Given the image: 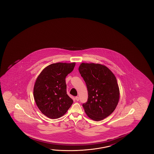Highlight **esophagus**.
<instances>
[{
    "label": "esophagus",
    "instance_id": "34e87169",
    "mask_svg": "<svg viewBox=\"0 0 154 154\" xmlns=\"http://www.w3.org/2000/svg\"><path fill=\"white\" fill-rule=\"evenodd\" d=\"M75 99H76V101H79V97H75Z\"/></svg>",
    "mask_w": 154,
    "mask_h": 154
}]
</instances>
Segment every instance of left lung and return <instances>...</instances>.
Listing matches in <instances>:
<instances>
[{"label":"left lung","mask_w":154,"mask_h":154,"mask_svg":"<svg viewBox=\"0 0 154 154\" xmlns=\"http://www.w3.org/2000/svg\"><path fill=\"white\" fill-rule=\"evenodd\" d=\"M85 82L88 99L83 103L87 116L99 121L113 112L119 100L116 77L108 68L99 64L82 63L79 67Z\"/></svg>","instance_id":"8db88e82"}]
</instances>
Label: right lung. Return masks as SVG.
<instances>
[{
  "instance_id": "1",
  "label": "right lung",
  "mask_w": 154,
  "mask_h": 154,
  "mask_svg": "<svg viewBox=\"0 0 154 154\" xmlns=\"http://www.w3.org/2000/svg\"><path fill=\"white\" fill-rule=\"evenodd\" d=\"M76 63L51 64L44 69L36 80L34 97L38 108L49 118L63 116L73 103L66 94V78Z\"/></svg>"
}]
</instances>
